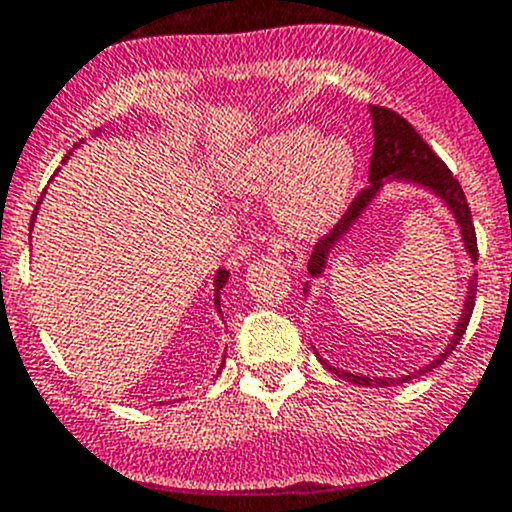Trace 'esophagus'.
Wrapping results in <instances>:
<instances>
[{
	"instance_id": "obj_1",
	"label": "esophagus",
	"mask_w": 512,
	"mask_h": 512,
	"mask_svg": "<svg viewBox=\"0 0 512 512\" xmlns=\"http://www.w3.org/2000/svg\"><path fill=\"white\" fill-rule=\"evenodd\" d=\"M272 255H275L280 262H285L287 267H292V270H302L304 267L302 250H299L297 245H292V242L277 240L275 245H272Z\"/></svg>"
}]
</instances>
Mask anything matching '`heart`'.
Returning <instances> with one entry per match:
<instances>
[{"mask_svg":"<svg viewBox=\"0 0 512 512\" xmlns=\"http://www.w3.org/2000/svg\"><path fill=\"white\" fill-rule=\"evenodd\" d=\"M359 158L344 136H322L314 123H287L242 146L225 168L240 193H270L272 220L292 237H317L352 203Z\"/></svg>","mask_w":512,"mask_h":512,"instance_id":"b5f03b06","label":"heart"}]
</instances>
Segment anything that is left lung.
<instances>
[{
    "mask_svg": "<svg viewBox=\"0 0 512 512\" xmlns=\"http://www.w3.org/2000/svg\"><path fill=\"white\" fill-rule=\"evenodd\" d=\"M371 113V126H374V151H371V163H369V188L361 190L352 203V208L344 213V218L339 220L337 227L329 232L327 237L317 242L312 257H309V275L312 280H319V277L327 272L329 260H332L334 252L347 242V237L352 235L354 227L359 225V220L364 218L371 210V205L376 203V198L381 195V190L391 183L399 185H411V188L423 190V193H431L433 198H438L443 203V208L451 213V218L456 220L458 232H461V242L466 247L468 257L476 265L478 262V245H476V227H473L471 220V208H468V200L463 195L461 183L453 178L451 170L446 168L441 158L428 148V143L423 141L416 133V128L411 126L406 118H401L399 113L389 111V108L381 106H369ZM312 292V282H304V294L309 297ZM473 304H476V272L471 275L466 287V299H463V309L458 322L453 324V334L448 339L446 349L436 356L428 364L418 366L416 371H409V374L401 376H369V374H356V371H344L339 366H332L327 359L319 356L324 366L329 371L339 376L344 381H352L356 386H394L404 384V381L416 379V376L426 374V371L436 369L438 364L448 359V354L456 349V344L461 342L463 332H466L468 322H471Z\"/></svg>",
    "mask_w": 512,
    "mask_h": 512,
    "instance_id": "1",
    "label": "left lung"
}]
</instances>
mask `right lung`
I'll use <instances>...</instances> for the list:
<instances>
[{
	"label": "right lung",
	"mask_w": 512,
	"mask_h": 512,
	"mask_svg": "<svg viewBox=\"0 0 512 512\" xmlns=\"http://www.w3.org/2000/svg\"><path fill=\"white\" fill-rule=\"evenodd\" d=\"M98 133H103V128H96V131H94V138L98 136ZM81 143H84V138H81V141L76 143L74 148H79ZM69 156H71V153H69ZM69 156H66V158H69ZM66 158H64V163H66ZM41 200H44V195H41L39 203H36V208H34V215H32V227H34L36 215H39V205H41ZM29 232H32V230H29ZM227 277H230V272H227V270H218V272H215V277H213V304H215V312H218L220 317H223V312H220V289H223V287L227 285ZM223 364H225V359H223ZM223 364H220V369H218V371H223Z\"/></svg>",
	"instance_id": "add662e5"
}]
</instances>
